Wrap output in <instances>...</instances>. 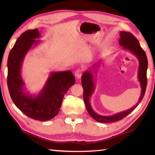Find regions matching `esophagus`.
I'll return each mask as SVG.
<instances>
[{
    "mask_svg": "<svg viewBox=\"0 0 155 155\" xmlns=\"http://www.w3.org/2000/svg\"><path fill=\"white\" fill-rule=\"evenodd\" d=\"M81 75H82V71H81V69H79L78 70H76L75 72V76L76 77L77 79H80L81 77Z\"/></svg>",
    "mask_w": 155,
    "mask_h": 155,
    "instance_id": "esophagus-1",
    "label": "esophagus"
}]
</instances>
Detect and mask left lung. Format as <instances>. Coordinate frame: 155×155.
Here are the masks:
<instances>
[{
	"label": "left lung",
	"mask_w": 155,
	"mask_h": 155,
	"mask_svg": "<svg viewBox=\"0 0 155 155\" xmlns=\"http://www.w3.org/2000/svg\"><path fill=\"white\" fill-rule=\"evenodd\" d=\"M119 45L122 46V48L125 49L132 52L135 55L139 61V68H138V81L140 84L141 87V95L140 96L138 102L134 105L131 109L124 110L123 112L114 114L110 116H103L96 113L90 104V97H91L95 90V84L94 80V74H96L97 69L99 67V63L95 64L92 66V69H89L87 70L81 76V85L84 88V100L86 109L90 115L95 119L96 121L101 123H111L121 120L138 107L139 103L142 101L144 97L146 88L147 85V71L148 68V60L144 50L141 48L138 40L130 32L121 31H120V38L119 40Z\"/></svg>",
	"instance_id": "1"
}]
</instances>
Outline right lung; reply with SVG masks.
Returning a JSON list of instances; mask_svg holds the SVG:
<instances>
[{
    "instance_id": "obj_1",
    "label": "right lung",
    "mask_w": 155,
    "mask_h": 155,
    "mask_svg": "<svg viewBox=\"0 0 155 155\" xmlns=\"http://www.w3.org/2000/svg\"><path fill=\"white\" fill-rule=\"evenodd\" d=\"M38 29L28 30L18 38L8 54L7 85L14 104L31 119L48 121L56 116L60 110L64 95L75 82L71 71H52L42 89L37 95L26 90L21 74V67L28 51L40 42Z\"/></svg>"
}]
</instances>
